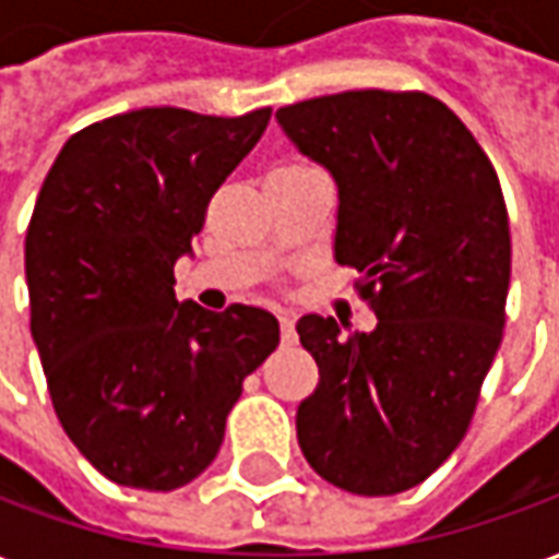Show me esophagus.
Returning a JSON list of instances; mask_svg holds the SVG:
<instances>
[{
  "instance_id": "obj_1",
  "label": "esophagus",
  "mask_w": 559,
  "mask_h": 559,
  "mask_svg": "<svg viewBox=\"0 0 559 559\" xmlns=\"http://www.w3.org/2000/svg\"><path fill=\"white\" fill-rule=\"evenodd\" d=\"M278 323H281V338L293 341V314L290 311H278Z\"/></svg>"
}]
</instances>
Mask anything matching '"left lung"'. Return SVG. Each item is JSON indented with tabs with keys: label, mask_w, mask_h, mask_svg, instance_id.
<instances>
[{
	"label": "left lung",
	"mask_w": 559,
	"mask_h": 559,
	"mask_svg": "<svg viewBox=\"0 0 559 559\" xmlns=\"http://www.w3.org/2000/svg\"><path fill=\"white\" fill-rule=\"evenodd\" d=\"M281 131L338 185L335 263L362 272L377 326L305 314L320 368L296 411L308 464L362 497L407 491L464 440L503 341L512 242L467 126L425 92H341L281 107Z\"/></svg>",
	"instance_id": "left-lung-1"
}]
</instances>
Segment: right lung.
<instances>
[{
  "label": "right lung",
  "mask_w": 559,
  "mask_h": 559,
  "mask_svg": "<svg viewBox=\"0 0 559 559\" xmlns=\"http://www.w3.org/2000/svg\"><path fill=\"white\" fill-rule=\"evenodd\" d=\"M272 110L143 107L83 128L56 155L26 230L32 341L62 428L102 476L173 491L215 461L242 380L278 347L251 305L179 302L221 182Z\"/></svg>",
  "instance_id": "add662e5"
}]
</instances>
